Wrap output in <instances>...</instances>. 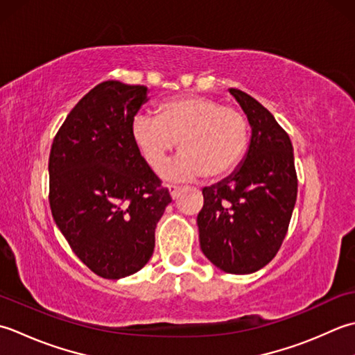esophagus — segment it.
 Returning a JSON list of instances; mask_svg holds the SVG:
<instances>
[{
	"label": "esophagus",
	"instance_id": "obj_1",
	"mask_svg": "<svg viewBox=\"0 0 355 355\" xmlns=\"http://www.w3.org/2000/svg\"><path fill=\"white\" fill-rule=\"evenodd\" d=\"M168 191H170V196H171L173 199H176L179 191H180V188H179V187H175V185H168Z\"/></svg>",
	"mask_w": 355,
	"mask_h": 355
}]
</instances>
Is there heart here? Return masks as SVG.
Instances as JSON below:
<instances>
[{
  "mask_svg": "<svg viewBox=\"0 0 355 355\" xmlns=\"http://www.w3.org/2000/svg\"><path fill=\"white\" fill-rule=\"evenodd\" d=\"M132 136L153 170L161 167L179 142L182 153L165 165V179L191 180L200 175L218 179L228 175L247 151L248 121L237 108L218 99L191 95L162 104L157 116L137 114Z\"/></svg>",
  "mask_w": 355,
  "mask_h": 355,
  "instance_id": "heart-1",
  "label": "heart"
}]
</instances>
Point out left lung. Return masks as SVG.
Returning <instances> with one entry per match:
<instances>
[{"label": "left lung", "instance_id": "left-lung-1", "mask_svg": "<svg viewBox=\"0 0 355 355\" xmlns=\"http://www.w3.org/2000/svg\"><path fill=\"white\" fill-rule=\"evenodd\" d=\"M230 93L247 114L251 139L236 170L202 190L199 243L230 274H251L277 254L297 199L293 144L266 108L237 89Z\"/></svg>", "mask_w": 355, "mask_h": 355}]
</instances>
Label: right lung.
<instances>
[{
  "label": "right lung",
  "instance_id": "obj_1",
  "mask_svg": "<svg viewBox=\"0 0 355 355\" xmlns=\"http://www.w3.org/2000/svg\"><path fill=\"white\" fill-rule=\"evenodd\" d=\"M148 89L104 81L73 107L49 157L50 208L84 265L118 280L146 265L171 198L132 136Z\"/></svg>",
  "mask_w": 355,
  "mask_h": 355
}]
</instances>
